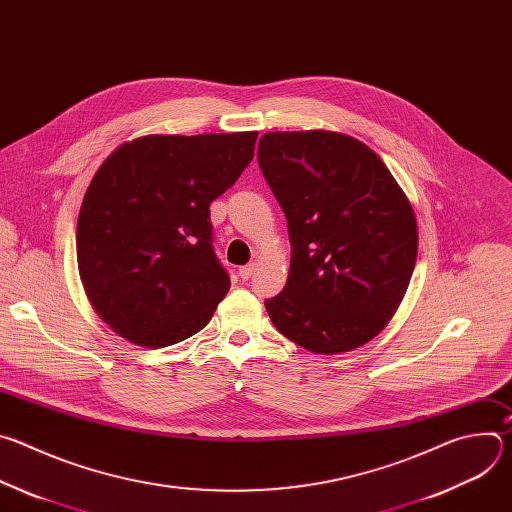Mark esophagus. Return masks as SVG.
Wrapping results in <instances>:
<instances>
[{"label":"esophagus","mask_w":512,"mask_h":512,"mask_svg":"<svg viewBox=\"0 0 512 512\" xmlns=\"http://www.w3.org/2000/svg\"><path fill=\"white\" fill-rule=\"evenodd\" d=\"M253 273H255V263H249V265L239 267V275H241V279H249Z\"/></svg>","instance_id":"esophagus-1"}]
</instances>
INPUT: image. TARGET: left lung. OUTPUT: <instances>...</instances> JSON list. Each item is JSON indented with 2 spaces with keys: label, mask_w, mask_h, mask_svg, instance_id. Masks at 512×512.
Instances as JSON below:
<instances>
[{
  "label": "left lung",
  "mask_w": 512,
  "mask_h": 512,
  "mask_svg": "<svg viewBox=\"0 0 512 512\" xmlns=\"http://www.w3.org/2000/svg\"><path fill=\"white\" fill-rule=\"evenodd\" d=\"M257 160L291 243L287 283L265 300L273 326L318 354L367 344L397 312L415 267L407 196L369 145L344 133H265Z\"/></svg>",
  "instance_id": "obj_1"
}]
</instances>
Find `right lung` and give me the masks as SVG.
<instances>
[{
    "mask_svg": "<svg viewBox=\"0 0 512 512\" xmlns=\"http://www.w3.org/2000/svg\"><path fill=\"white\" fill-rule=\"evenodd\" d=\"M257 131L145 135L93 176L77 225L81 281L99 318L139 346L202 330L231 287L210 202L249 166Z\"/></svg>",
    "mask_w": 512,
    "mask_h": 512,
    "instance_id": "right-lung-1",
    "label": "right lung"
}]
</instances>
